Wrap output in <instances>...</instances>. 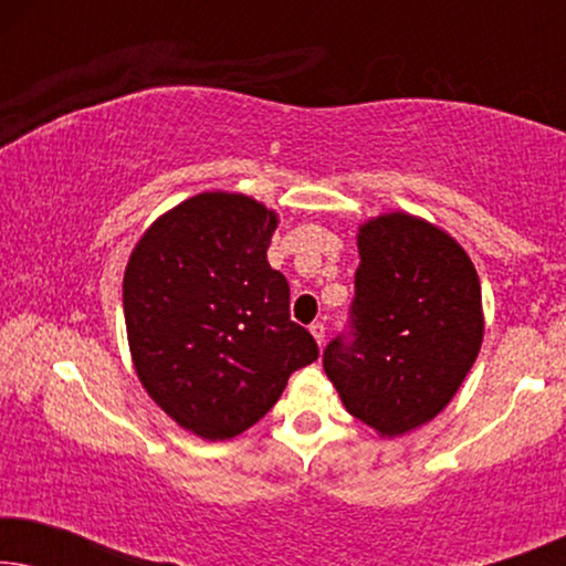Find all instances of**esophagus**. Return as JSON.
Segmentation results:
<instances>
[{
  "mask_svg": "<svg viewBox=\"0 0 566 566\" xmlns=\"http://www.w3.org/2000/svg\"><path fill=\"white\" fill-rule=\"evenodd\" d=\"M308 329H312V335H314V339H316V345H324V337H327V327H324V324L322 322H314L312 324V327H308Z\"/></svg>",
  "mask_w": 566,
  "mask_h": 566,
  "instance_id": "obj_1",
  "label": "esophagus"
}]
</instances>
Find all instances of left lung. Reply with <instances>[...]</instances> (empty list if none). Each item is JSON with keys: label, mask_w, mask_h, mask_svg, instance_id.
Returning <instances> with one entry per match:
<instances>
[{"label": "left lung", "mask_w": 566, "mask_h": 566, "mask_svg": "<svg viewBox=\"0 0 566 566\" xmlns=\"http://www.w3.org/2000/svg\"><path fill=\"white\" fill-rule=\"evenodd\" d=\"M353 343L332 339L324 374L353 417L399 438L443 412L484 339L474 262L436 223L394 211L358 227Z\"/></svg>", "instance_id": "8db88e82"}]
</instances>
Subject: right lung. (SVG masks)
Wrapping results in <instances>:
<instances>
[{
  "label": "right lung",
  "mask_w": 566,
  "mask_h": 566,
  "mask_svg": "<svg viewBox=\"0 0 566 566\" xmlns=\"http://www.w3.org/2000/svg\"><path fill=\"white\" fill-rule=\"evenodd\" d=\"M277 213L242 192H200L161 213L123 275L130 360L154 405L203 440L252 428L293 370L319 358L270 268Z\"/></svg>",
  "instance_id": "1"
}]
</instances>
